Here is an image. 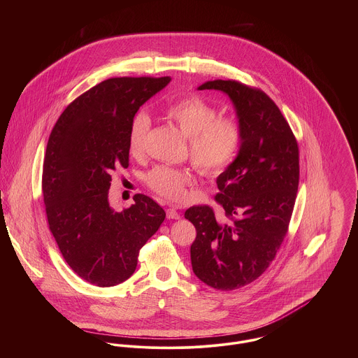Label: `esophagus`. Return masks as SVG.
Returning <instances> with one entry per match:
<instances>
[{"instance_id": "1", "label": "esophagus", "mask_w": 358, "mask_h": 358, "mask_svg": "<svg viewBox=\"0 0 358 358\" xmlns=\"http://www.w3.org/2000/svg\"><path fill=\"white\" fill-rule=\"evenodd\" d=\"M166 217L168 219H180V213L175 208H168L166 209Z\"/></svg>"}]
</instances>
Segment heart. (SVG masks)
I'll return each mask as SVG.
<instances>
[{
    "label": "heart",
    "instance_id": "b5f03b06",
    "mask_svg": "<svg viewBox=\"0 0 358 358\" xmlns=\"http://www.w3.org/2000/svg\"><path fill=\"white\" fill-rule=\"evenodd\" d=\"M166 118L173 121L189 138L193 164L205 175L223 172L238 153L243 131L233 117H217V110L200 96H186L166 103L162 108ZM152 121L146 113L136 114L128 131V149L135 157L146 148ZM146 185L168 200H182L193 176L185 169L157 165L148 172Z\"/></svg>",
    "mask_w": 358,
    "mask_h": 358
}]
</instances>
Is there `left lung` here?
Instances as JSON below:
<instances>
[{
  "label": "left lung",
  "instance_id": "8db88e82",
  "mask_svg": "<svg viewBox=\"0 0 358 358\" xmlns=\"http://www.w3.org/2000/svg\"><path fill=\"white\" fill-rule=\"evenodd\" d=\"M224 92L234 104L243 138L222 172L217 217L208 205L185 212L197 236L190 248L194 274L206 285L233 291L255 281L274 260L289 226L299 185V149L289 124L263 91L234 80L199 87Z\"/></svg>",
  "mask_w": 358,
  "mask_h": 358
}]
</instances>
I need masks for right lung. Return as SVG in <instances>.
Listing matches in <instances>:
<instances>
[{"instance_id":"right-lung-1","label":"right lung","mask_w":358,"mask_h":358,"mask_svg":"<svg viewBox=\"0 0 358 358\" xmlns=\"http://www.w3.org/2000/svg\"><path fill=\"white\" fill-rule=\"evenodd\" d=\"M169 77H115L70 103L56 121L43 168L52 236L71 270L98 287L128 280L141 248L159 229L164 209L135 194L122 212L108 203L111 173L128 166V131L139 107Z\"/></svg>"}]
</instances>
